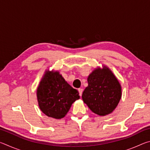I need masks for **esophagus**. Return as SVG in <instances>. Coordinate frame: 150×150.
<instances>
[{"instance_id":"1","label":"esophagus","mask_w":150,"mask_h":150,"mask_svg":"<svg viewBox=\"0 0 150 150\" xmlns=\"http://www.w3.org/2000/svg\"><path fill=\"white\" fill-rule=\"evenodd\" d=\"M78 91H79V95L80 96L82 95V93H83V89H82V88H78Z\"/></svg>"}]
</instances>
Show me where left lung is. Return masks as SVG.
<instances>
[{"mask_svg":"<svg viewBox=\"0 0 150 150\" xmlns=\"http://www.w3.org/2000/svg\"><path fill=\"white\" fill-rule=\"evenodd\" d=\"M87 81L82 98L90 110L99 116L112 112L122 96L121 85L112 72L106 66L98 67L88 75Z\"/></svg>","mask_w":150,"mask_h":150,"instance_id":"1","label":"left lung"}]
</instances>
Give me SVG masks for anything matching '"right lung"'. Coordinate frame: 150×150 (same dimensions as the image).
Listing matches in <instances>:
<instances>
[{
	"label": "right lung",
	"mask_w": 150,
	"mask_h": 150,
	"mask_svg": "<svg viewBox=\"0 0 150 150\" xmlns=\"http://www.w3.org/2000/svg\"><path fill=\"white\" fill-rule=\"evenodd\" d=\"M40 110L48 117L61 119L79 98L77 90L67 83L58 71H45L37 89Z\"/></svg>",
	"instance_id": "1"
}]
</instances>
